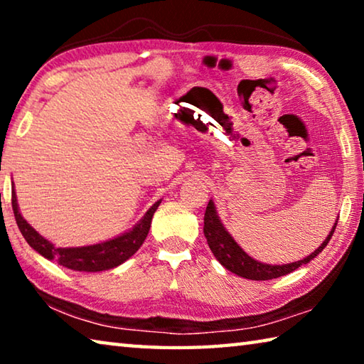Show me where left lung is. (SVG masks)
<instances>
[{
    "label": "left lung",
    "instance_id": "8db88e82",
    "mask_svg": "<svg viewBox=\"0 0 364 364\" xmlns=\"http://www.w3.org/2000/svg\"><path fill=\"white\" fill-rule=\"evenodd\" d=\"M336 226L337 223L328 234L326 241L319 245L311 255L304 258V260L287 263V264H264L254 260V258L249 257L241 247H239L236 241L231 237V234L225 230V226L220 223L218 215L215 212V205L212 200L208 202V205L205 208V215H204V236L207 239L208 247H210V250L213 252L215 258H217V260L223 264L226 269H230L231 273L242 276V278H247L252 281H268V279L279 278V276L292 273L294 269H297L299 267H301V264L313 260V258H315L319 252L328 245L332 234L336 231Z\"/></svg>",
    "mask_w": 364,
    "mask_h": 364
}]
</instances>
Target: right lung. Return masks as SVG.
I'll use <instances>...</instances> for the list:
<instances>
[{
    "mask_svg": "<svg viewBox=\"0 0 364 364\" xmlns=\"http://www.w3.org/2000/svg\"><path fill=\"white\" fill-rule=\"evenodd\" d=\"M11 200H12V210H14L17 226H19L22 236L26 237V241L30 244V247H33L38 254L48 258V260H54L59 264H63V267L69 269H75V271L110 269V268L119 267V264L128 260V258H130L134 252L143 245L147 232H149L154 212H156L157 207L160 205V200L156 202V204L146 212L144 218L141 220L132 231L125 232L123 236L112 239V241L96 244V245H86V247L56 249L51 242L46 241L45 237H41L40 234L22 218V215L19 213V207H17L16 193H12Z\"/></svg>",
    "mask_w": 364,
    "mask_h": 364,
    "instance_id": "add662e5",
    "label": "right lung"
}]
</instances>
